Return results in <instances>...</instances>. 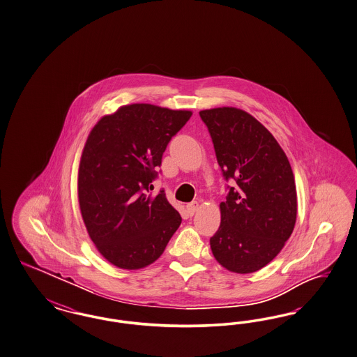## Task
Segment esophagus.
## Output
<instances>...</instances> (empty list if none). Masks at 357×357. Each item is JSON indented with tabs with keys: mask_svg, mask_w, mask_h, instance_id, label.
<instances>
[{
	"mask_svg": "<svg viewBox=\"0 0 357 357\" xmlns=\"http://www.w3.org/2000/svg\"><path fill=\"white\" fill-rule=\"evenodd\" d=\"M185 208H187V212L192 216L195 212L197 211V208H199V203H197V202H191L190 204H187V206H185Z\"/></svg>",
	"mask_w": 357,
	"mask_h": 357,
	"instance_id": "34e87169",
	"label": "esophagus"
}]
</instances>
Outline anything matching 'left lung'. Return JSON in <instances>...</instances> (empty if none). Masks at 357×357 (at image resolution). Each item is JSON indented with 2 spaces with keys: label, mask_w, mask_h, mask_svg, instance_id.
<instances>
[{
  "label": "left lung",
  "mask_w": 357,
  "mask_h": 357,
  "mask_svg": "<svg viewBox=\"0 0 357 357\" xmlns=\"http://www.w3.org/2000/svg\"><path fill=\"white\" fill-rule=\"evenodd\" d=\"M199 114L225 179L237 183L220 204L212 254L230 272L259 271L280 252L294 229L297 192L291 163L270 130L249 112L218 107Z\"/></svg>",
  "instance_id": "8db88e82"
}]
</instances>
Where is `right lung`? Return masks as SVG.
Wrapping results in <instances>:
<instances>
[{"label":"right lung","instance_id":"1","mask_svg":"<svg viewBox=\"0 0 357 357\" xmlns=\"http://www.w3.org/2000/svg\"><path fill=\"white\" fill-rule=\"evenodd\" d=\"M187 109L133 103L100 118L78 167V203L100 255L140 270L162 255L182 222L163 191L149 194L169 141L191 118Z\"/></svg>","mask_w":357,"mask_h":357}]
</instances>
